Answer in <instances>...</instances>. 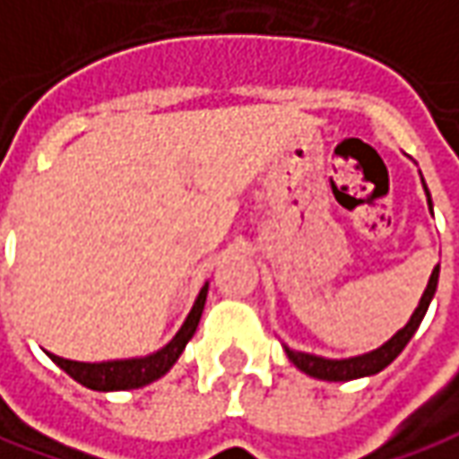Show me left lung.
<instances>
[{
    "instance_id": "1",
    "label": "left lung",
    "mask_w": 459,
    "mask_h": 459,
    "mask_svg": "<svg viewBox=\"0 0 459 459\" xmlns=\"http://www.w3.org/2000/svg\"><path fill=\"white\" fill-rule=\"evenodd\" d=\"M424 190H427V185H424ZM427 198H429V190H427ZM429 208H432V198H429ZM437 279H439V266H435V272L429 277V284H427V290L421 294V302L414 309L411 320L394 338L388 340L386 345H381L378 351L366 353V356L348 358V360H327V358L309 356V353H299V351H290V348H287V356H290V360L299 371H305L307 376H315V378H323V381H353V378H363V376H373V373L384 371L388 363L406 348V342L411 340V335L417 333L419 323H421V317H424V312H427L437 292Z\"/></svg>"
}]
</instances>
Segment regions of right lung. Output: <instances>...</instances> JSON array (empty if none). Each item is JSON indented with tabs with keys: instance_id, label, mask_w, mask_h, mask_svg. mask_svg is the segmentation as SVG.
Returning <instances> with one entry per match:
<instances>
[{
	"instance_id": "1",
	"label": "right lung",
	"mask_w": 459,
	"mask_h": 459,
	"mask_svg": "<svg viewBox=\"0 0 459 459\" xmlns=\"http://www.w3.org/2000/svg\"><path fill=\"white\" fill-rule=\"evenodd\" d=\"M205 294H208V284L200 290L198 299L190 309L185 325L180 327V333L154 356L134 358V360H108V363H78V360H68V358L53 356V353H50V358L71 378H75L86 388H93V391H126V388L147 386L175 366V360L185 351L187 340L195 335V327H198L200 315L205 307Z\"/></svg>"
}]
</instances>
